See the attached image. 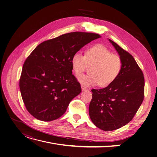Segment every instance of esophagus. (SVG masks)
<instances>
[{
	"instance_id": "1",
	"label": "esophagus",
	"mask_w": 157,
	"mask_h": 157,
	"mask_svg": "<svg viewBox=\"0 0 157 157\" xmlns=\"http://www.w3.org/2000/svg\"><path fill=\"white\" fill-rule=\"evenodd\" d=\"M81 89H82L83 91L86 90V87L85 86H83V85H81Z\"/></svg>"
}]
</instances>
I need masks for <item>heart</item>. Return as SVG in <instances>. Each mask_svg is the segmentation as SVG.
I'll use <instances>...</instances> for the list:
<instances>
[{"label": "heart", "mask_w": 157, "mask_h": 157, "mask_svg": "<svg viewBox=\"0 0 157 157\" xmlns=\"http://www.w3.org/2000/svg\"><path fill=\"white\" fill-rule=\"evenodd\" d=\"M71 65L77 76L82 74L88 66H92L91 74L78 78L79 82L86 86H106L116 79L119 75L122 62L121 57L113 54L102 44L88 48L85 55L81 52H75L71 58Z\"/></svg>", "instance_id": "b5f03b06"}]
</instances>
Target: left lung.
Returning a JSON list of instances; mask_svg holds the SVG:
<instances>
[{
    "mask_svg": "<svg viewBox=\"0 0 157 157\" xmlns=\"http://www.w3.org/2000/svg\"><path fill=\"white\" fill-rule=\"evenodd\" d=\"M120 56L122 67L113 83L102 89H92L89 115L102 130L120 128L131 121L144 100V78L130 54L109 39Z\"/></svg>",
    "mask_w": 157,
    "mask_h": 157,
    "instance_id": "8db88e82",
    "label": "left lung"
}]
</instances>
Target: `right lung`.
Masks as SVG:
<instances>
[{"instance_id": "1", "label": "right lung", "mask_w": 157, "mask_h": 157, "mask_svg": "<svg viewBox=\"0 0 157 157\" xmlns=\"http://www.w3.org/2000/svg\"><path fill=\"white\" fill-rule=\"evenodd\" d=\"M100 37L92 33H69L46 40L33 51L24 63L19 86L26 109L34 117L51 121L66 112L81 92L72 74L71 58Z\"/></svg>"}]
</instances>
